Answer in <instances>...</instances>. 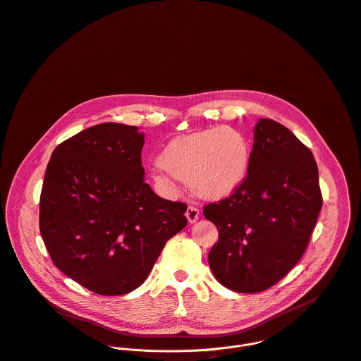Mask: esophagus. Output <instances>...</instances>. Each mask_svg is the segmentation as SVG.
Masks as SVG:
<instances>
[{
    "mask_svg": "<svg viewBox=\"0 0 361 361\" xmlns=\"http://www.w3.org/2000/svg\"><path fill=\"white\" fill-rule=\"evenodd\" d=\"M185 216H186V219H188L189 223H196V221L199 220L200 210H199L197 207H195V206H189L188 210H186V213H185Z\"/></svg>",
    "mask_w": 361,
    "mask_h": 361,
    "instance_id": "34e87169",
    "label": "esophagus"
}]
</instances>
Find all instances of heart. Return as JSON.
Here are the masks:
<instances>
[{
	"mask_svg": "<svg viewBox=\"0 0 361 361\" xmlns=\"http://www.w3.org/2000/svg\"><path fill=\"white\" fill-rule=\"evenodd\" d=\"M159 164L152 169L157 182L172 188L176 178L202 197L221 199L245 180L250 147L240 130L221 126L171 140Z\"/></svg>",
	"mask_w": 361,
	"mask_h": 361,
	"instance_id": "1",
	"label": "heart"
}]
</instances>
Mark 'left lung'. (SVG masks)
<instances>
[{
	"mask_svg": "<svg viewBox=\"0 0 361 361\" xmlns=\"http://www.w3.org/2000/svg\"><path fill=\"white\" fill-rule=\"evenodd\" d=\"M321 209L311 149L283 124L259 119L245 180L203 209L219 230L209 253L213 274L237 293L274 286L304 255Z\"/></svg>",
	"mask_w": 361,
	"mask_h": 361,
	"instance_id": "obj_1",
	"label": "left lung"
}]
</instances>
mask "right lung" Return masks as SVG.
I'll list each match as a JSON object with an SVG mask.
<instances>
[{"label": "right lung", "instance_id": "obj_1", "mask_svg": "<svg viewBox=\"0 0 361 361\" xmlns=\"http://www.w3.org/2000/svg\"><path fill=\"white\" fill-rule=\"evenodd\" d=\"M144 134L101 123L56 147L40 193L39 227L66 276L101 295L135 290L166 240L182 231L188 206L157 196L144 180Z\"/></svg>", "mask_w": 361, "mask_h": 361}]
</instances>
